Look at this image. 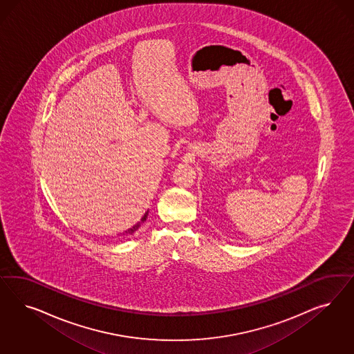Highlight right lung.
<instances>
[{
	"label": "right lung",
	"instance_id": "right-lung-1",
	"mask_svg": "<svg viewBox=\"0 0 354 354\" xmlns=\"http://www.w3.org/2000/svg\"><path fill=\"white\" fill-rule=\"evenodd\" d=\"M147 216H149V211H147V212L143 215V217L140 218V221H138L137 224H136L134 227H131V228L127 229L125 233H124V236H130V234H134V233L137 232L138 229L140 228V225H142V224L146 221Z\"/></svg>",
	"mask_w": 354,
	"mask_h": 354
}]
</instances>
